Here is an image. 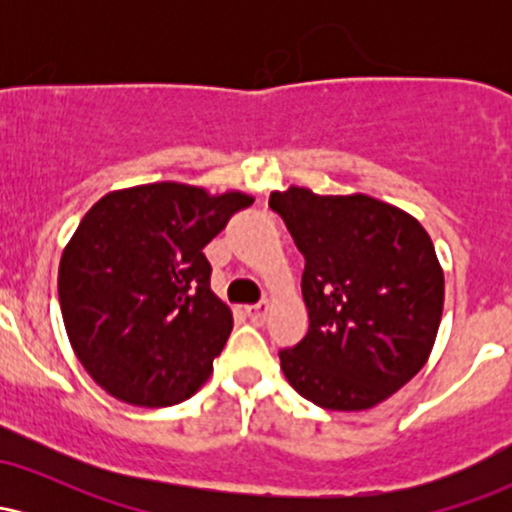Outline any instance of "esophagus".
Wrapping results in <instances>:
<instances>
[{"instance_id":"obj_1","label":"esophagus","mask_w":512,"mask_h":512,"mask_svg":"<svg viewBox=\"0 0 512 512\" xmlns=\"http://www.w3.org/2000/svg\"><path fill=\"white\" fill-rule=\"evenodd\" d=\"M245 313H248V317L255 322V325H260V322H264V317H267V313H269V303L262 301V303L248 305V308H245Z\"/></svg>"}]
</instances>
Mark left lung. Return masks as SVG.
Masks as SVG:
<instances>
[{"label": "left lung", "mask_w": 512, "mask_h": 512, "mask_svg": "<svg viewBox=\"0 0 512 512\" xmlns=\"http://www.w3.org/2000/svg\"><path fill=\"white\" fill-rule=\"evenodd\" d=\"M269 207L305 257L308 334L279 351L298 395L361 411L407 385L428 361L443 315L436 248L414 216L368 195L272 192Z\"/></svg>", "instance_id": "left-lung-1"}]
</instances>
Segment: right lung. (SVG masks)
Segmentation results:
<instances>
[{
  "label": "right lung",
  "mask_w": 512,
  "mask_h": 512,
  "mask_svg": "<svg viewBox=\"0 0 512 512\" xmlns=\"http://www.w3.org/2000/svg\"><path fill=\"white\" fill-rule=\"evenodd\" d=\"M252 197L180 182L98 199L62 252L57 291L86 373L120 402L173 407L207 383L233 330L204 248Z\"/></svg>",
  "instance_id": "right-lung-1"
}]
</instances>
